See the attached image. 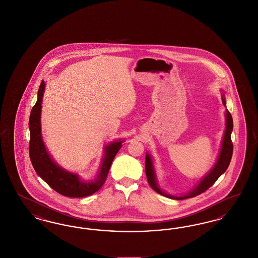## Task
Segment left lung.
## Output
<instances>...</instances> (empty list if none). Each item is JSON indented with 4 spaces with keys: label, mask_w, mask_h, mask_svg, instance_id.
<instances>
[{
    "label": "left lung",
    "mask_w": 258,
    "mask_h": 258,
    "mask_svg": "<svg viewBox=\"0 0 258 258\" xmlns=\"http://www.w3.org/2000/svg\"><path fill=\"white\" fill-rule=\"evenodd\" d=\"M222 102H223V105L225 106L224 98H222ZM225 116H226V130L224 133L222 147H221L219 160L217 161L215 167L211 170L209 174H207V176H205V178H203V180L198 184V185L192 191H190L188 195H185L184 197H175L166 195L162 190H160L156 184L155 171H154V168L152 165V160H151L150 156L147 155L146 160H145V171H146L148 183L150 184V186L155 191H157L158 194H160L163 197L172 198V199H177V200H182V199H186V198H190V197H195L198 195H201L202 192L206 191L209 187H211L213 184H215L216 181L220 178L221 174H223L224 172L226 171V169L231 161L232 154H233V143L231 140V133L233 130V120H232V116L229 111H226Z\"/></svg>",
    "instance_id": "obj_1"
}]
</instances>
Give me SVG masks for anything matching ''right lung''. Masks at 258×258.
<instances>
[{
	"mask_svg": "<svg viewBox=\"0 0 258 258\" xmlns=\"http://www.w3.org/2000/svg\"><path fill=\"white\" fill-rule=\"evenodd\" d=\"M44 88L45 84L43 81H41L38 89L37 102L32 108L29 119V154L33 167L37 175L46 184L61 196L68 197H85L91 196L98 191L105 183L110 169L111 163L118 151L122 147V141L114 142L106 147L105 157L102 160L100 172L97 179L93 182L84 183L78 179L77 175L61 169V167H59L51 160L40 135V109Z\"/></svg>",
	"mask_w": 258,
	"mask_h": 258,
	"instance_id": "add662e5",
	"label": "right lung"
}]
</instances>
